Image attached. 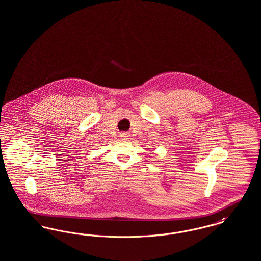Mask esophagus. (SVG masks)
I'll use <instances>...</instances> for the list:
<instances>
[{"mask_svg":"<svg viewBox=\"0 0 261 261\" xmlns=\"http://www.w3.org/2000/svg\"><path fill=\"white\" fill-rule=\"evenodd\" d=\"M120 137H122V139H127L129 137V134L128 133H121Z\"/></svg>","mask_w":261,"mask_h":261,"instance_id":"34e87169","label":"esophagus"}]
</instances>
